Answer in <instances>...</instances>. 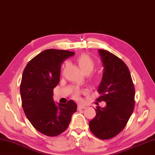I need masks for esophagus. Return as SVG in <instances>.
Returning a JSON list of instances; mask_svg holds the SVG:
<instances>
[{"mask_svg": "<svg viewBox=\"0 0 155 155\" xmlns=\"http://www.w3.org/2000/svg\"><path fill=\"white\" fill-rule=\"evenodd\" d=\"M85 108V106L82 105V104H78V110H81V109H84Z\"/></svg>", "mask_w": 155, "mask_h": 155, "instance_id": "34e87169", "label": "esophagus"}]
</instances>
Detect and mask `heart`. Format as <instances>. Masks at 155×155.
Listing matches in <instances>:
<instances>
[{"instance_id":"1","label":"heart","mask_w":155,"mask_h":155,"mask_svg":"<svg viewBox=\"0 0 155 155\" xmlns=\"http://www.w3.org/2000/svg\"><path fill=\"white\" fill-rule=\"evenodd\" d=\"M77 63L81 72L85 74H90L95 67L94 61L91 60V58H89L88 55L85 54L81 55L77 58ZM73 96L76 99H78V97H79V92H75Z\"/></svg>"}]
</instances>
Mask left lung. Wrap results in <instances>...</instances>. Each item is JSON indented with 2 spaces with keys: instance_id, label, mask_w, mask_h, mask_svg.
I'll return each mask as SVG.
<instances>
[{
  "instance_id": "obj_1",
  "label": "left lung",
  "mask_w": 155,
  "mask_h": 155,
  "mask_svg": "<svg viewBox=\"0 0 155 155\" xmlns=\"http://www.w3.org/2000/svg\"><path fill=\"white\" fill-rule=\"evenodd\" d=\"M103 64L102 81L97 89V102H106L104 108L97 106L96 115L89 123L91 131L98 138L108 140L121 131L134 109L135 89L126 64L113 53L98 49Z\"/></svg>"
}]
</instances>
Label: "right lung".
I'll use <instances>...</instances> for the list:
<instances>
[{
    "label": "right lung",
    "mask_w": 155,
    "mask_h": 155,
    "mask_svg": "<svg viewBox=\"0 0 155 155\" xmlns=\"http://www.w3.org/2000/svg\"><path fill=\"white\" fill-rule=\"evenodd\" d=\"M74 52L47 49L31 60L22 74L20 94L22 108L31 124L47 136L54 137L66 130L77 106L53 100V89L60 82L61 65Z\"/></svg>",
    "instance_id": "right-lung-1"
}]
</instances>
